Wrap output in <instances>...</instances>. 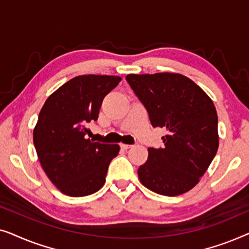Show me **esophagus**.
I'll return each mask as SVG.
<instances>
[{"mask_svg": "<svg viewBox=\"0 0 249 249\" xmlns=\"http://www.w3.org/2000/svg\"><path fill=\"white\" fill-rule=\"evenodd\" d=\"M120 146H121V148H124V149H128V148L132 147V145H128V144H120Z\"/></svg>", "mask_w": 249, "mask_h": 249, "instance_id": "34e87169", "label": "esophagus"}]
</instances>
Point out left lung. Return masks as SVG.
<instances>
[{"instance_id":"obj_1","label":"left lung","mask_w":249,"mask_h":249,"mask_svg":"<svg viewBox=\"0 0 249 249\" xmlns=\"http://www.w3.org/2000/svg\"><path fill=\"white\" fill-rule=\"evenodd\" d=\"M129 86L154 128H165L164 146L149 147L139 166L141 182L152 192L178 196L206 172L219 147L217 114L202 88L182 74H128Z\"/></svg>"}]
</instances>
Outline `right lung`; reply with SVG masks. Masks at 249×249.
<instances>
[{
	"mask_svg": "<svg viewBox=\"0 0 249 249\" xmlns=\"http://www.w3.org/2000/svg\"><path fill=\"white\" fill-rule=\"evenodd\" d=\"M118 76H78L47 98L34 129V145L44 171L61 193L71 197L96 193L105 182L119 145L86 138L102 102L118 86Z\"/></svg>",
	"mask_w": 249,
	"mask_h": 249,
	"instance_id": "1",
	"label": "right lung"
}]
</instances>
